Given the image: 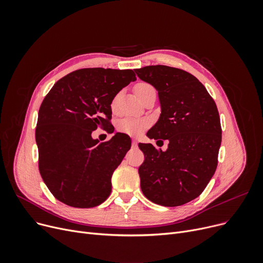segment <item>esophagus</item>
Instances as JSON below:
<instances>
[{"label": "esophagus", "instance_id": "obj_1", "mask_svg": "<svg viewBox=\"0 0 263 263\" xmlns=\"http://www.w3.org/2000/svg\"><path fill=\"white\" fill-rule=\"evenodd\" d=\"M137 146V141L136 140H133L132 141V147H136Z\"/></svg>", "mask_w": 263, "mask_h": 263}]
</instances>
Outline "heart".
Returning <instances> with one entry per match:
<instances>
[{
	"instance_id": "obj_1",
	"label": "heart",
	"mask_w": 263,
	"mask_h": 263,
	"mask_svg": "<svg viewBox=\"0 0 263 263\" xmlns=\"http://www.w3.org/2000/svg\"><path fill=\"white\" fill-rule=\"evenodd\" d=\"M153 88L147 83H140L135 86V92L136 96H140L141 93H143L144 91ZM115 103H116V98L112 103V107H115ZM148 127V120L144 119V118H134V117H126L122 118L119 120L118 124H117V129L122 132L126 133L129 135H139L141 134L146 128Z\"/></svg>"
}]
</instances>
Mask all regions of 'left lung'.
Returning a JSON list of instances; mask_svg holds the SVG:
<instances>
[{
	"mask_svg": "<svg viewBox=\"0 0 263 263\" xmlns=\"http://www.w3.org/2000/svg\"><path fill=\"white\" fill-rule=\"evenodd\" d=\"M134 71L159 96L161 114L147 135L168 142L165 151L139 144L145 157L139 168L142 192L164 206L184 204L201 194L217 166L222 128L216 104L201 83L181 69L157 65Z\"/></svg>",
	"mask_w": 263,
	"mask_h": 263,
	"instance_id": "8db88e82",
	"label": "left lung"
}]
</instances>
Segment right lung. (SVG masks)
<instances>
[{"instance_id": "add662e5", "label": "right lung", "mask_w": 263, "mask_h": 263, "mask_svg": "<svg viewBox=\"0 0 263 263\" xmlns=\"http://www.w3.org/2000/svg\"><path fill=\"white\" fill-rule=\"evenodd\" d=\"M136 80L130 69L85 68L55 83L38 112L35 132L39 172L54 197L74 208H92L112 191V175L131 148L115 133L100 143L91 133L112 131L108 119L115 96Z\"/></svg>"}]
</instances>
